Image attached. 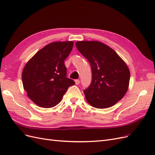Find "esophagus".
<instances>
[{
	"mask_svg": "<svg viewBox=\"0 0 155 155\" xmlns=\"http://www.w3.org/2000/svg\"><path fill=\"white\" fill-rule=\"evenodd\" d=\"M75 83H76V85H78V84H79V83H80V81H79V79H76V80H75Z\"/></svg>",
	"mask_w": 155,
	"mask_h": 155,
	"instance_id": "esophagus-1",
	"label": "esophagus"
}]
</instances>
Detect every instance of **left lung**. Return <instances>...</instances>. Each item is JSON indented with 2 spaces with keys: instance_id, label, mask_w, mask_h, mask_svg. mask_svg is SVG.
Instances as JSON below:
<instances>
[{
  "instance_id": "1",
  "label": "left lung",
  "mask_w": 155,
  "mask_h": 155,
  "mask_svg": "<svg viewBox=\"0 0 155 155\" xmlns=\"http://www.w3.org/2000/svg\"><path fill=\"white\" fill-rule=\"evenodd\" d=\"M76 46L91 67V83L83 91L88 104L97 109L114 105L127 91L130 72L127 64L101 42L78 41Z\"/></svg>"
}]
</instances>
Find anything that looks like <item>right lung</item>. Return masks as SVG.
<instances>
[{"mask_svg":"<svg viewBox=\"0 0 155 155\" xmlns=\"http://www.w3.org/2000/svg\"><path fill=\"white\" fill-rule=\"evenodd\" d=\"M72 41L54 42L33 56L23 69L22 81L27 95L44 108L57 105L69 87L75 84L67 77L64 61L72 50Z\"/></svg>","mask_w":155,"mask_h":155,"instance_id":"right-lung-1","label":"right lung"}]
</instances>
